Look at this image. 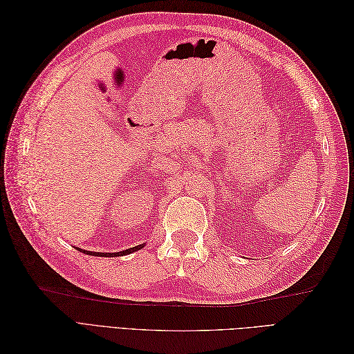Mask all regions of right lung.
I'll use <instances>...</instances> for the list:
<instances>
[{
	"mask_svg": "<svg viewBox=\"0 0 354 354\" xmlns=\"http://www.w3.org/2000/svg\"><path fill=\"white\" fill-rule=\"evenodd\" d=\"M143 243L142 245H137V246H133V248H128L125 251H121V252H91V251H85V250H80L81 252L84 254H88V255H95V257H120V255H127V254H131L134 251H138L140 248H143Z\"/></svg>",
	"mask_w": 354,
	"mask_h": 354,
	"instance_id": "1",
	"label": "right lung"
}]
</instances>
